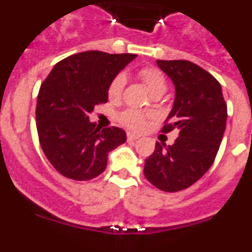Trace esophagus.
Instances as JSON below:
<instances>
[{
	"label": "esophagus",
	"instance_id": "34e87169",
	"mask_svg": "<svg viewBox=\"0 0 252 252\" xmlns=\"http://www.w3.org/2000/svg\"><path fill=\"white\" fill-rule=\"evenodd\" d=\"M139 135H135V133H131V132H128L127 133V140L128 141H135V140H137L139 139Z\"/></svg>",
	"mask_w": 252,
	"mask_h": 252
}]
</instances>
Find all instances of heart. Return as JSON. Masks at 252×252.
Returning <instances> with one entry per match:
<instances>
[{
    "label": "heart",
    "instance_id": "obj_1",
    "mask_svg": "<svg viewBox=\"0 0 252 252\" xmlns=\"http://www.w3.org/2000/svg\"><path fill=\"white\" fill-rule=\"evenodd\" d=\"M139 77L141 78V81L144 82L151 95L162 94L166 91V87H168L166 78L160 69L154 68V66H145L139 70ZM125 84H126V77L124 74H117L110 82L107 88V94L111 101H119L121 98ZM146 117L148 116L145 113L139 112V111L126 110L120 115L119 120L124 126L137 131L145 126Z\"/></svg>",
    "mask_w": 252,
    "mask_h": 252
}]
</instances>
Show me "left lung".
I'll return each instance as SVG.
<instances>
[{
    "label": "left lung",
    "mask_w": 252,
    "mask_h": 252,
    "mask_svg": "<svg viewBox=\"0 0 252 252\" xmlns=\"http://www.w3.org/2000/svg\"><path fill=\"white\" fill-rule=\"evenodd\" d=\"M175 86L174 106L161 132L177 128L174 144L145 159L144 175L164 192H179L194 184L216 159L226 130L227 104L221 84L211 73L188 60H158Z\"/></svg>",
    "instance_id": "left-lung-1"
}]
</instances>
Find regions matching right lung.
Wrapping results in <instances>:
<instances>
[{
  "mask_svg": "<svg viewBox=\"0 0 252 252\" xmlns=\"http://www.w3.org/2000/svg\"><path fill=\"white\" fill-rule=\"evenodd\" d=\"M135 54L91 50L55 64L41 83L36 103L40 146L60 174L91 180L102 174L110 151L126 141L122 128H98L90 122L97 104L107 102V88Z\"/></svg>",
  "mask_w": 252,
  "mask_h": 252,
  "instance_id": "obj_1",
  "label": "right lung"
}]
</instances>
